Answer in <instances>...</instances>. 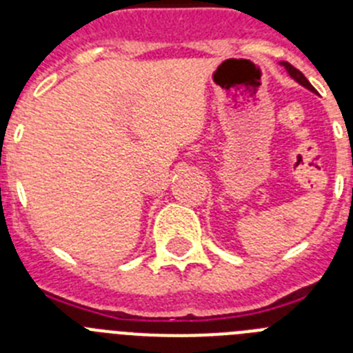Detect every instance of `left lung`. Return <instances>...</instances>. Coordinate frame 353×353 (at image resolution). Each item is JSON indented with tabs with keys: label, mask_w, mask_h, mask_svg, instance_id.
I'll return each instance as SVG.
<instances>
[{
	"label": "left lung",
	"mask_w": 353,
	"mask_h": 353,
	"mask_svg": "<svg viewBox=\"0 0 353 353\" xmlns=\"http://www.w3.org/2000/svg\"><path fill=\"white\" fill-rule=\"evenodd\" d=\"M279 65H281V67H285V70L288 72V76L292 77L293 81H297L299 84H301V86H304V88H307L310 90V92H316V90L313 88V86H311V83L307 79H305V76L304 74H302L301 70H297V68L293 67V65H290L288 61H279Z\"/></svg>",
	"instance_id": "left-lung-1"
}]
</instances>
